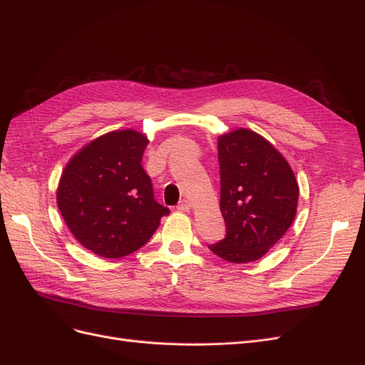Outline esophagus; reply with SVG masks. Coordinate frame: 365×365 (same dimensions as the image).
Segmentation results:
<instances>
[{"label":"esophagus","instance_id":"1","mask_svg":"<svg viewBox=\"0 0 365 365\" xmlns=\"http://www.w3.org/2000/svg\"><path fill=\"white\" fill-rule=\"evenodd\" d=\"M176 208H178L180 212H189V210L192 208V204H190V201H189V200H182Z\"/></svg>","mask_w":365,"mask_h":365}]
</instances>
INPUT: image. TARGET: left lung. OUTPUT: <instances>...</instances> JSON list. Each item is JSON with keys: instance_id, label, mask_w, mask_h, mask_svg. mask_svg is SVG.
<instances>
[{"instance_id": "left-lung-1", "label": "left lung", "mask_w": 365, "mask_h": 365, "mask_svg": "<svg viewBox=\"0 0 365 365\" xmlns=\"http://www.w3.org/2000/svg\"><path fill=\"white\" fill-rule=\"evenodd\" d=\"M217 158L227 235L208 248L227 262L259 260L294 222L295 175L282 153L250 129L220 135Z\"/></svg>"}]
</instances>
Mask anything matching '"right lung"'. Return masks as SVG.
I'll return each mask as SVG.
<instances>
[{"label":"right lung","instance_id":"1","mask_svg":"<svg viewBox=\"0 0 365 365\" xmlns=\"http://www.w3.org/2000/svg\"><path fill=\"white\" fill-rule=\"evenodd\" d=\"M148 137L134 129L93 140L70 160L58 187V207L81 244L105 259L137 251L170 213L153 197L141 165Z\"/></svg>","mask_w":365,"mask_h":365}]
</instances>
